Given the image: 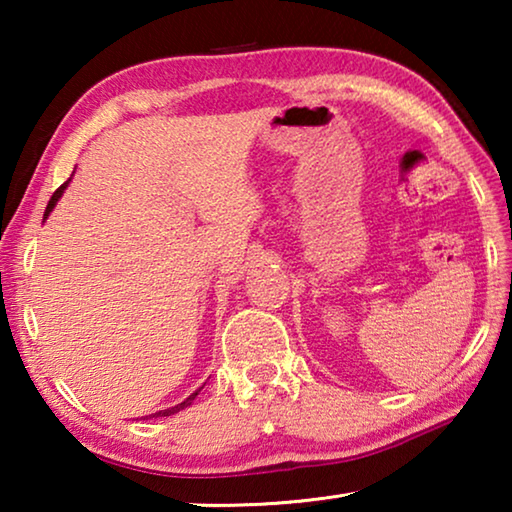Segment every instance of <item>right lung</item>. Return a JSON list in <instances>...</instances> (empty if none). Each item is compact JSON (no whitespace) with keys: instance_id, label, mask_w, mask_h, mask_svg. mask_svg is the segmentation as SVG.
<instances>
[{"instance_id":"obj_1","label":"right lung","mask_w":512,"mask_h":512,"mask_svg":"<svg viewBox=\"0 0 512 512\" xmlns=\"http://www.w3.org/2000/svg\"><path fill=\"white\" fill-rule=\"evenodd\" d=\"M67 183H69V180H67ZM67 183H63V185H60V187L56 189V192H54V196H51V201H49V205H47V210H45V219H47V216H49V212H51V210H54V205L58 203V198H60V196H63V192H65V187H67ZM196 395H198V391H196V393H192V395H189L185 402H180V404H176V406H171V409H164V411H158V413H153V415H151V418H164V415H173V413H178V411H183V409H187V406L194 402V397H196Z\"/></svg>"}]
</instances>
